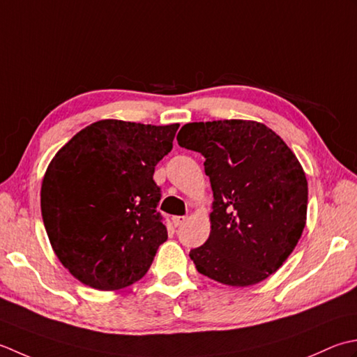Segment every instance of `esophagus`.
Here are the masks:
<instances>
[{
    "label": "esophagus",
    "instance_id": "obj_1",
    "mask_svg": "<svg viewBox=\"0 0 357 357\" xmlns=\"http://www.w3.org/2000/svg\"><path fill=\"white\" fill-rule=\"evenodd\" d=\"M186 220H188L186 215H176V217H172V223L176 225V227H181V225H183Z\"/></svg>",
    "mask_w": 357,
    "mask_h": 357
}]
</instances>
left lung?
Listing matches in <instances>:
<instances>
[{
  "label": "left lung",
  "mask_w": 357,
  "mask_h": 357,
  "mask_svg": "<svg viewBox=\"0 0 357 357\" xmlns=\"http://www.w3.org/2000/svg\"><path fill=\"white\" fill-rule=\"evenodd\" d=\"M177 142L205 157L211 234L189 252L197 271L231 287L270 278L299 242L308 183L285 142L257 121L188 123Z\"/></svg>",
  "instance_id": "left-lung-1"
}]
</instances>
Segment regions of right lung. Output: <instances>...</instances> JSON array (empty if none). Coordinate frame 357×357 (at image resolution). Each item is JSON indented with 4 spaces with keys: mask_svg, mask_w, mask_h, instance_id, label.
Wrapping results in <instances>:
<instances>
[{
    "mask_svg": "<svg viewBox=\"0 0 357 357\" xmlns=\"http://www.w3.org/2000/svg\"><path fill=\"white\" fill-rule=\"evenodd\" d=\"M177 129L101 120L50 162L41 186L43 222L56 257L84 285L121 289L148 273L168 238L152 176Z\"/></svg>",
    "mask_w": 357,
    "mask_h": 357,
    "instance_id": "right-lung-1",
    "label": "right lung"
}]
</instances>
